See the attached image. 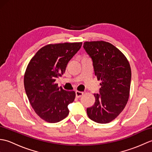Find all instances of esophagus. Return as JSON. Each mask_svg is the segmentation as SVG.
<instances>
[{"label":"esophagus","instance_id":"obj_1","mask_svg":"<svg viewBox=\"0 0 152 152\" xmlns=\"http://www.w3.org/2000/svg\"><path fill=\"white\" fill-rule=\"evenodd\" d=\"M83 95V93L81 92V91H76V96L77 98H79L80 96H82Z\"/></svg>","mask_w":152,"mask_h":152}]
</instances>
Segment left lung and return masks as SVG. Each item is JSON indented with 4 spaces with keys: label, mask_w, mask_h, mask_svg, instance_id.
Returning a JSON list of instances; mask_svg holds the SVG:
<instances>
[{
    "label": "left lung",
    "mask_w": 152,
    "mask_h": 152,
    "mask_svg": "<svg viewBox=\"0 0 152 152\" xmlns=\"http://www.w3.org/2000/svg\"><path fill=\"white\" fill-rule=\"evenodd\" d=\"M83 48L91 58L95 74L101 80L95 102L87 108L88 117L99 124H108L123 111L129 96L131 70L121 51L104 41L86 42Z\"/></svg>",
    "instance_id": "1"
}]
</instances>
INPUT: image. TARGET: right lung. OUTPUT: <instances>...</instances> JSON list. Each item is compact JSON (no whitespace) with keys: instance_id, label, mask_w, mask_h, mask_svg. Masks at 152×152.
<instances>
[{"instance_id":"1","label":"right lung","mask_w":152,"mask_h":152,"mask_svg":"<svg viewBox=\"0 0 152 152\" xmlns=\"http://www.w3.org/2000/svg\"><path fill=\"white\" fill-rule=\"evenodd\" d=\"M82 42L48 44L38 50L28 64L24 86L28 101L36 114L44 121L57 123L69 113L68 105L75 99L73 91L64 90L55 83L65 72L69 61Z\"/></svg>"}]
</instances>
